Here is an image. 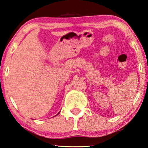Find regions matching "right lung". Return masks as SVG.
Segmentation results:
<instances>
[{
  "instance_id": "add662e5",
  "label": "right lung",
  "mask_w": 148,
  "mask_h": 148,
  "mask_svg": "<svg viewBox=\"0 0 148 148\" xmlns=\"http://www.w3.org/2000/svg\"><path fill=\"white\" fill-rule=\"evenodd\" d=\"M58 114H59V113H58ZM58 114H57V115H58Z\"/></svg>"
}]
</instances>
